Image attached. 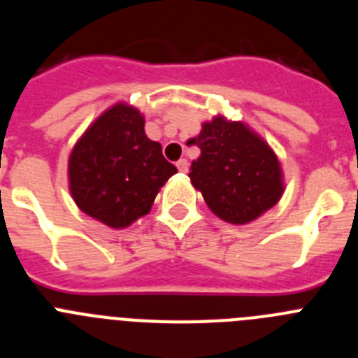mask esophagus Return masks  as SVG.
I'll return each instance as SVG.
<instances>
[{
  "instance_id": "34e87169",
  "label": "esophagus",
  "mask_w": 358,
  "mask_h": 358,
  "mask_svg": "<svg viewBox=\"0 0 358 358\" xmlns=\"http://www.w3.org/2000/svg\"><path fill=\"white\" fill-rule=\"evenodd\" d=\"M177 169H179V172H182V173L188 172V161H186V159L177 161Z\"/></svg>"
}]
</instances>
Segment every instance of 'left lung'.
<instances>
[{
	"mask_svg": "<svg viewBox=\"0 0 358 358\" xmlns=\"http://www.w3.org/2000/svg\"><path fill=\"white\" fill-rule=\"evenodd\" d=\"M192 143L201 148V156L192 163L189 181L218 218L242 226L278 204L285 189L281 164L267 141L245 123L215 116L202 123Z\"/></svg>",
	"mask_w": 358,
	"mask_h": 358,
	"instance_id": "1",
	"label": "left lung"
}]
</instances>
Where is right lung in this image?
I'll list each match as a JSON object with an SVG mask.
<instances>
[{
    "label": "right lung",
    "instance_id": "right-lung-1",
    "mask_svg": "<svg viewBox=\"0 0 358 358\" xmlns=\"http://www.w3.org/2000/svg\"><path fill=\"white\" fill-rule=\"evenodd\" d=\"M176 172L161 145L145 134L143 115L123 102L91 123L68 161L75 204L113 229L147 215L161 186Z\"/></svg>",
    "mask_w": 358,
    "mask_h": 358
}]
</instances>
